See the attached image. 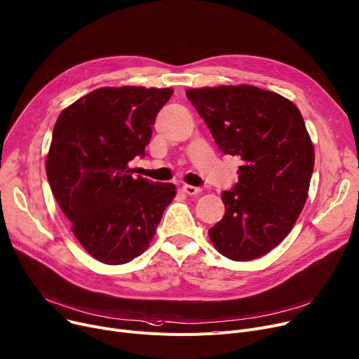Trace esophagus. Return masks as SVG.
<instances>
[{
	"label": "esophagus",
	"mask_w": 359,
	"mask_h": 359,
	"mask_svg": "<svg viewBox=\"0 0 359 359\" xmlns=\"http://www.w3.org/2000/svg\"><path fill=\"white\" fill-rule=\"evenodd\" d=\"M183 192L187 194L189 196H196L202 192V189L198 186H192V184H183Z\"/></svg>",
	"instance_id": "obj_1"
}]
</instances>
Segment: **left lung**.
I'll list each match as a JSON object with an SVG mask.
<instances>
[{"instance_id":"1","label":"left lung","mask_w":359,"mask_h":359,"mask_svg":"<svg viewBox=\"0 0 359 359\" xmlns=\"http://www.w3.org/2000/svg\"><path fill=\"white\" fill-rule=\"evenodd\" d=\"M224 154L238 156V183L225 190L224 218L209 229L219 254L250 261L276 248L306 203L315 147L299 108L252 85L186 90Z\"/></svg>"}]
</instances>
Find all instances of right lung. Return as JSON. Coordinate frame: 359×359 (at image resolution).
Masks as SVG:
<instances>
[{
	"mask_svg": "<svg viewBox=\"0 0 359 359\" xmlns=\"http://www.w3.org/2000/svg\"><path fill=\"white\" fill-rule=\"evenodd\" d=\"M170 88H100L65 108L46 157L52 194L81 245L104 264L144 252L176 186L134 177Z\"/></svg>",
	"mask_w": 359,
	"mask_h": 359,
	"instance_id": "add662e5",
	"label": "right lung"
}]
</instances>
